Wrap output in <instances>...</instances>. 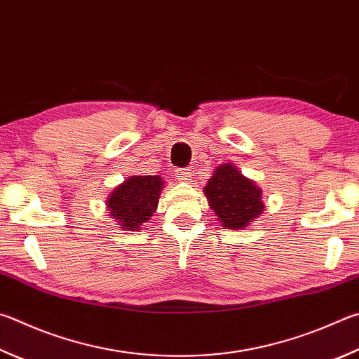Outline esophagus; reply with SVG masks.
Here are the masks:
<instances>
[{
  "mask_svg": "<svg viewBox=\"0 0 359 359\" xmlns=\"http://www.w3.org/2000/svg\"><path fill=\"white\" fill-rule=\"evenodd\" d=\"M191 171L188 168H179L175 169V177L182 182H190L191 180Z\"/></svg>",
  "mask_w": 359,
  "mask_h": 359,
  "instance_id": "esophagus-1",
  "label": "esophagus"
}]
</instances>
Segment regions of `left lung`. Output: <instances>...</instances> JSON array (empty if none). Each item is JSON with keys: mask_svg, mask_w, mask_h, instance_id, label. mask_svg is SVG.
<instances>
[{"mask_svg": "<svg viewBox=\"0 0 359 359\" xmlns=\"http://www.w3.org/2000/svg\"><path fill=\"white\" fill-rule=\"evenodd\" d=\"M204 194L208 205L227 229H243L264 212L262 191L229 163L219 165L207 185Z\"/></svg>", "mask_w": 359, "mask_h": 359, "instance_id": "1", "label": "left lung"}]
</instances>
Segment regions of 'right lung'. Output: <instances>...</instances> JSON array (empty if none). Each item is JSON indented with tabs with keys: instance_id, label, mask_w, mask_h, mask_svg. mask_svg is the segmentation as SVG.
<instances>
[{
	"instance_id": "right-lung-1",
	"label": "right lung",
	"mask_w": 359,
	"mask_h": 359,
	"mask_svg": "<svg viewBox=\"0 0 359 359\" xmlns=\"http://www.w3.org/2000/svg\"><path fill=\"white\" fill-rule=\"evenodd\" d=\"M165 182L160 175H132L107 199L108 213L126 231H141L157 210Z\"/></svg>"
}]
</instances>
